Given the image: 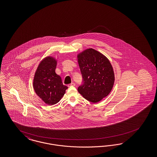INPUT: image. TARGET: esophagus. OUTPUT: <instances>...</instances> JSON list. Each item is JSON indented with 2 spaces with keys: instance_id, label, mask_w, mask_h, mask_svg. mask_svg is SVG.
I'll list each match as a JSON object with an SVG mask.
<instances>
[{
  "instance_id": "34e87169",
  "label": "esophagus",
  "mask_w": 157,
  "mask_h": 157,
  "mask_svg": "<svg viewBox=\"0 0 157 157\" xmlns=\"http://www.w3.org/2000/svg\"><path fill=\"white\" fill-rule=\"evenodd\" d=\"M75 83H74V82H72V83H71V84H69V85H68V86H75Z\"/></svg>"
}]
</instances>
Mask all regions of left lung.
<instances>
[{"label":"left lung","mask_w":157,"mask_h":157,"mask_svg":"<svg viewBox=\"0 0 157 157\" xmlns=\"http://www.w3.org/2000/svg\"><path fill=\"white\" fill-rule=\"evenodd\" d=\"M82 74V84L78 90L90 102L96 103L111 91L114 83L112 65L104 55L88 49L78 56Z\"/></svg>","instance_id":"obj_1"}]
</instances>
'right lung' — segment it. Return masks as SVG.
I'll return each mask as SVG.
<instances>
[{"mask_svg": "<svg viewBox=\"0 0 157 157\" xmlns=\"http://www.w3.org/2000/svg\"><path fill=\"white\" fill-rule=\"evenodd\" d=\"M56 61L47 57L39 65L33 79L36 94L46 104L58 103L65 93L67 87L63 85L59 75L55 73Z\"/></svg>", "mask_w": 157, "mask_h": 157, "instance_id": "right-lung-1", "label": "right lung"}]
</instances>
